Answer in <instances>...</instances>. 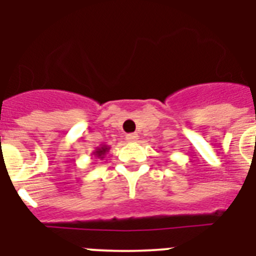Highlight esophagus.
I'll return each mask as SVG.
<instances>
[{
	"instance_id": "esophagus-1",
	"label": "esophagus",
	"mask_w": 256,
	"mask_h": 256,
	"mask_svg": "<svg viewBox=\"0 0 256 256\" xmlns=\"http://www.w3.org/2000/svg\"><path fill=\"white\" fill-rule=\"evenodd\" d=\"M126 139H128V142H136L138 140V134H128Z\"/></svg>"
}]
</instances>
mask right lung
I'll return each instance as SVG.
<instances>
[{"mask_svg": "<svg viewBox=\"0 0 256 256\" xmlns=\"http://www.w3.org/2000/svg\"><path fill=\"white\" fill-rule=\"evenodd\" d=\"M108 151H109V146H105V144H104V146L101 147H97L94 152H93V155H96V156L100 158V159H102V158L106 155Z\"/></svg>", "mask_w": 256, "mask_h": 256, "instance_id": "obj_1", "label": "right lung"}]
</instances>
